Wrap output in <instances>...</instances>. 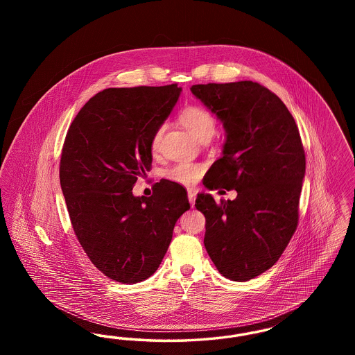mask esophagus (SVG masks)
I'll list each match as a JSON object with an SVG mask.
<instances>
[{"label": "esophagus", "instance_id": "34e87169", "mask_svg": "<svg viewBox=\"0 0 355 355\" xmlns=\"http://www.w3.org/2000/svg\"><path fill=\"white\" fill-rule=\"evenodd\" d=\"M187 198H189V202L191 206H194L196 203V198H197V193L194 190H187Z\"/></svg>", "mask_w": 355, "mask_h": 355}]
</instances>
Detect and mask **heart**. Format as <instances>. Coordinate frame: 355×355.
I'll use <instances>...</instances> for the list:
<instances>
[{"mask_svg":"<svg viewBox=\"0 0 355 355\" xmlns=\"http://www.w3.org/2000/svg\"><path fill=\"white\" fill-rule=\"evenodd\" d=\"M180 119L186 129L201 142L205 139H210L216 132V126H217L216 117L201 106L186 107L182 110ZM165 130H166L165 123L159 125L154 130L152 139H150V148H152L153 152H157L159 149ZM202 173L203 168L201 165L180 162L166 170L165 175L169 178L170 181L189 186L197 182V180L202 175Z\"/></svg>","mask_w":355,"mask_h":355,"instance_id":"heart-1","label":"heart"}]
</instances>
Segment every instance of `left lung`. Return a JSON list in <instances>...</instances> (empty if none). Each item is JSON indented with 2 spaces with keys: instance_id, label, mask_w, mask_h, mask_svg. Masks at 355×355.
Listing matches in <instances>:
<instances>
[{
  "instance_id": "1",
  "label": "left lung",
  "mask_w": 355,
  "mask_h": 355,
  "mask_svg": "<svg viewBox=\"0 0 355 355\" xmlns=\"http://www.w3.org/2000/svg\"><path fill=\"white\" fill-rule=\"evenodd\" d=\"M191 93L220 119L222 157L203 185L236 190L216 202L201 193L196 207L206 218L203 243L220 274L245 282L270 269L298 225L306 158L286 105L253 81L193 85Z\"/></svg>"
}]
</instances>
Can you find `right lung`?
I'll return each mask as SVG.
<instances>
[{
    "instance_id": "obj_1",
    "label": "right lung",
    "mask_w": 355,
    "mask_h": 355,
    "mask_svg": "<svg viewBox=\"0 0 355 355\" xmlns=\"http://www.w3.org/2000/svg\"><path fill=\"white\" fill-rule=\"evenodd\" d=\"M181 90L177 84L105 89L85 103L65 138L60 184L73 230L92 263L121 284L154 274L175 222L190 209L184 186L168 180L150 197L132 191L152 169L153 133Z\"/></svg>"
}]
</instances>
